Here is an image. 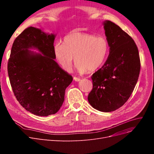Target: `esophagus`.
<instances>
[{
	"label": "esophagus",
	"mask_w": 154,
	"mask_h": 154,
	"mask_svg": "<svg viewBox=\"0 0 154 154\" xmlns=\"http://www.w3.org/2000/svg\"><path fill=\"white\" fill-rule=\"evenodd\" d=\"M74 80L76 82H79V81H80V80H81V79H80V78H78V77H74Z\"/></svg>",
	"instance_id": "1"
}]
</instances>
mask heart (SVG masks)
<instances>
[{"label": "heart", "instance_id": "obj_1", "mask_svg": "<svg viewBox=\"0 0 154 154\" xmlns=\"http://www.w3.org/2000/svg\"><path fill=\"white\" fill-rule=\"evenodd\" d=\"M109 51L107 38L85 32H74L65 36L62 44L54 45V54L61 67L72 70L74 58L80 74L99 69L106 60Z\"/></svg>", "mask_w": 154, "mask_h": 154}]
</instances>
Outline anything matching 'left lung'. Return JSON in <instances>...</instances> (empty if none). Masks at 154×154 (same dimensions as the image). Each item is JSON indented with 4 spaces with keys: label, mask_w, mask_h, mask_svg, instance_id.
<instances>
[{
    "label": "left lung",
    "mask_w": 154,
    "mask_h": 154,
    "mask_svg": "<svg viewBox=\"0 0 154 154\" xmlns=\"http://www.w3.org/2000/svg\"><path fill=\"white\" fill-rule=\"evenodd\" d=\"M103 25L109 54L103 66L91 77L93 88L88 101L94 109L110 112L122 107L131 97L139 79L140 60L130 35L110 20Z\"/></svg>",
    "instance_id": "1"
}]
</instances>
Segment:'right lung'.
<instances>
[{"label":"right lung","instance_id":"1","mask_svg":"<svg viewBox=\"0 0 154 154\" xmlns=\"http://www.w3.org/2000/svg\"><path fill=\"white\" fill-rule=\"evenodd\" d=\"M55 35L29 27L13 43L7 70L14 95L26 110L38 116L55 114L62 106L73 78L54 59ZM35 48L41 54L29 51Z\"/></svg>","mask_w":154,"mask_h":154}]
</instances>
